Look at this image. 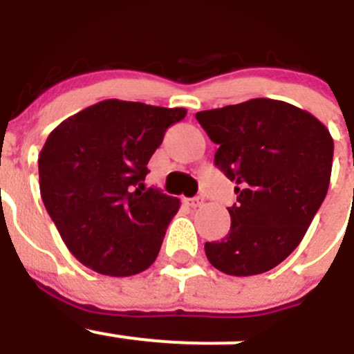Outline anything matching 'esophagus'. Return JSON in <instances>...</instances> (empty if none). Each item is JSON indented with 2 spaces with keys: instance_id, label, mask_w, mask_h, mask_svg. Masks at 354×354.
<instances>
[{
  "instance_id": "esophagus-1",
  "label": "esophagus",
  "mask_w": 354,
  "mask_h": 354,
  "mask_svg": "<svg viewBox=\"0 0 354 354\" xmlns=\"http://www.w3.org/2000/svg\"><path fill=\"white\" fill-rule=\"evenodd\" d=\"M185 203H187L190 208H197V206L203 205V197H192V199H185Z\"/></svg>"
}]
</instances>
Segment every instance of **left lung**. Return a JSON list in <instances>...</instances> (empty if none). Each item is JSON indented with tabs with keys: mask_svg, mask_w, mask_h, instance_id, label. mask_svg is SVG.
I'll return each mask as SVG.
<instances>
[{
	"mask_svg": "<svg viewBox=\"0 0 354 354\" xmlns=\"http://www.w3.org/2000/svg\"><path fill=\"white\" fill-rule=\"evenodd\" d=\"M196 120L218 145L215 165L236 183L229 234L206 241V257L232 277L275 268L300 245L326 197L332 136L310 113L272 98L201 111Z\"/></svg>",
	"mask_w": 354,
	"mask_h": 354,
	"instance_id": "1",
	"label": "left lung"
}]
</instances>
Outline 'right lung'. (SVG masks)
<instances>
[{
  "label": "right lung",
  "mask_w": 354,
  "mask_h": 354,
  "mask_svg": "<svg viewBox=\"0 0 354 354\" xmlns=\"http://www.w3.org/2000/svg\"><path fill=\"white\" fill-rule=\"evenodd\" d=\"M187 109L102 100L66 118L38 157L40 194L68 250L102 275L130 277L157 259L180 199L145 189L148 162Z\"/></svg>",
  "instance_id": "1"
}]
</instances>
